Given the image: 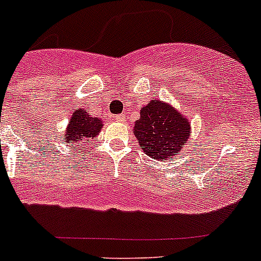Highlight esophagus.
<instances>
[{
	"instance_id": "34e87169",
	"label": "esophagus",
	"mask_w": 261,
	"mask_h": 261,
	"mask_svg": "<svg viewBox=\"0 0 261 261\" xmlns=\"http://www.w3.org/2000/svg\"><path fill=\"white\" fill-rule=\"evenodd\" d=\"M115 118H116V120H117V121H125V115H122V114L117 115Z\"/></svg>"
}]
</instances>
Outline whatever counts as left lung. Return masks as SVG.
<instances>
[{"mask_svg":"<svg viewBox=\"0 0 261 261\" xmlns=\"http://www.w3.org/2000/svg\"><path fill=\"white\" fill-rule=\"evenodd\" d=\"M134 135L147 156L164 162L179 154L191 136V122L169 103L151 99L140 110Z\"/></svg>","mask_w":261,"mask_h":261,"instance_id":"left-lung-1","label":"left lung"}]
</instances>
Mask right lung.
<instances>
[{
	"label": "right lung",
	"mask_w": 261,
	"mask_h": 261,
	"mask_svg": "<svg viewBox=\"0 0 261 261\" xmlns=\"http://www.w3.org/2000/svg\"><path fill=\"white\" fill-rule=\"evenodd\" d=\"M102 122L103 121L99 120L98 117H92L91 115H88V112L84 111V109H77L68 123L63 144H68V145L80 144L82 146L86 141L89 143L102 130V126H103Z\"/></svg>",
	"instance_id": "add662e5"
}]
</instances>
